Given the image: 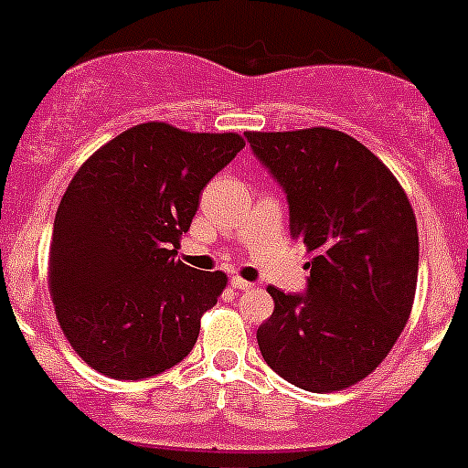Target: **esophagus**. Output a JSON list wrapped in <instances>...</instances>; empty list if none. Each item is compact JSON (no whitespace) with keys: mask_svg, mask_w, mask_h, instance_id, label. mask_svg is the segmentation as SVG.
Returning a JSON list of instances; mask_svg holds the SVG:
<instances>
[{"mask_svg":"<svg viewBox=\"0 0 468 468\" xmlns=\"http://www.w3.org/2000/svg\"><path fill=\"white\" fill-rule=\"evenodd\" d=\"M230 285H233L235 290H251L253 288L251 281L242 279V276H233V279H230Z\"/></svg>","mask_w":468,"mask_h":468,"instance_id":"1","label":"esophagus"}]
</instances>
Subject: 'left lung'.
Wrapping results in <instances>:
<instances>
[{
	"mask_svg": "<svg viewBox=\"0 0 468 468\" xmlns=\"http://www.w3.org/2000/svg\"><path fill=\"white\" fill-rule=\"evenodd\" d=\"M247 139L288 194L292 238L313 256L306 294L267 288L274 313L258 326L262 359L306 391L355 387L387 359L414 306V207L388 166L340 130Z\"/></svg>",
	"mask_w": 468,
	"mask_h": 468,
	"instance_id": "obj_1",
	"label": "left lung"
}]
</instances>
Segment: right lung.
Returning <instances> with one entry per match:
<instances>
[{
  "label": "right lung",
  "mask_w": 468,
  "mask_h": 468,
  "mask_svg": "<svg viewBox=\"0 0 468 468\" xmlns=\"http://www.w3.org/2000/svg\"><path fill=\"white\" fill-rule=\"evenodd\" d=\"M244 146L238 133H185L151 121L100 146L58 203L49 294L84 364L113 379L160 375L192 352L224 271L178 256L198 194Z\"/></svg>",
  "instance_id": "1"
}]
</instances>
